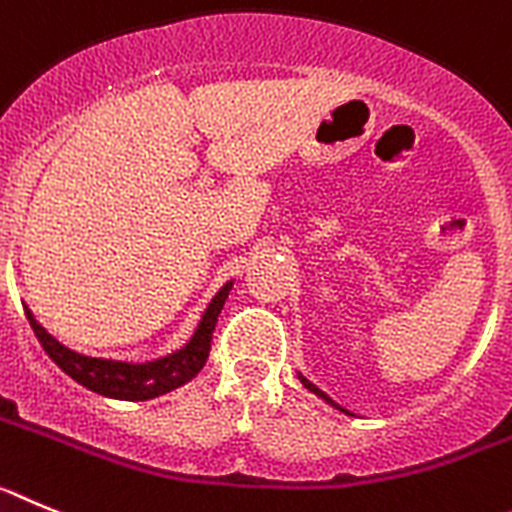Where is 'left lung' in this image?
<instances>
[{"mask_svg": "<svg viewBox=\"0 0 512 512\" xmlns=\"http://www.w3.org/2000/svg\"><path fill=\"white\" fill-rule=\"evenodd\" d=\"M298 380H301V382H303V388H306V390H311V393H313V395H319V398H321V400H326V403H329V405H334V408H339V411H342V413H349V411H347V408H342V405H339V403H334V400H331V398H329V395H326V393H324V390H319V388H316V385H313V382H311V380H308V377H303V375H301V372H298Z\"/></svg>", "mask_w": 512, "mask_h": 512, "instance_id": "8db88e82", "label": "left lung"}]
</instances>
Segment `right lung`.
<instances>
[{
    "mask_svg": "<svg viewBox=\"0 0 512 512\" xmlns=\"http://www.w3.org/2000/svg\"><path fill=\"white\" fill-rule=\"evenodd\" d=\"M232 280L224 285L214 298H211L209 308L201 316L199 326L188 339V344L178 352L168 354L155 362H142V365H132V362H117V359H101V357H86L73 349L63 347L55 336H50L43 326L35 321L30 308L25 306V316L30 321L32 331L38 336V342L48 352L55 365L61 367L68 377L84 385V388L94 390L99 395L117 400H150L158 395L170 393V390L181 388L188 380L199 375L204 370L206 359H209L211 349V334H214L216 319L222 313L224 301L229 298L232 290Z\"/></svg>",
    "mask_w": 512,
    "mask_h": 512,
    "instance_id": "right-lung-1",
    "label": "right lung"
}]
</instances>
